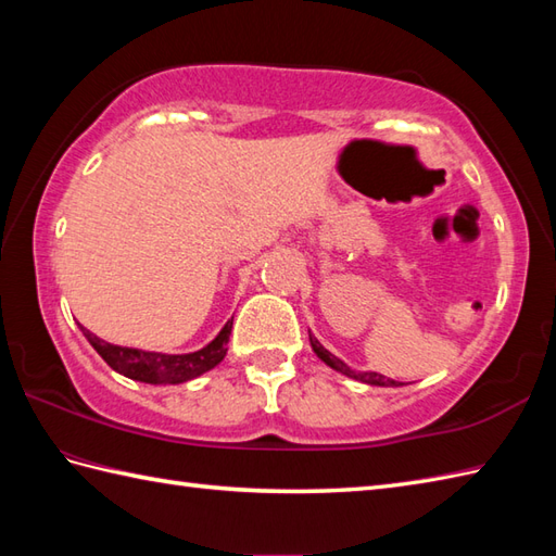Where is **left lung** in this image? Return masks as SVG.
<instances>
[{
  "label": "left lung",
  "mask_w": 556,
  "mask_h": 556,
  "mask_svg": "<svg viewBox=\"0 0 556 556\" xmlns=\"http://www.w3.org/2000/svg\"><path fill=\"white\" fill-rule=\"evenodd\" d=\"M311 344H313V351L329 365V368L344 372V375L353 377V380H361V382H365V384H377V387H394V384H396L394 380H389V377L377 375V372H353L351 368H346L344 361H339L337 356H332V353H329L315 337H311Z\"/></svg>",
  "instance_id": "obj_1"
}]
</instances>
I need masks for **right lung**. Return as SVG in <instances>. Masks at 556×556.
<instances>
[{"mask_svg": "<svg viewBox=\"0 0 556 556\" xmlns=\"http://www.w3.org/2000/svg\"><path fill=\"white\" fill-rule=\"evenodd\" d=\"M231 325H233V320L224 325L222 332L212 339L205 349L193 351V353H184V356H169V353L114 346V344H108V341H102L92 332H88L86 327H80V332L86 334L92 349L100 353L104 363H108L112 370L131 377V380L148 382V384H179V382H188V380H193V377L212 370L224 356H227V341L231 334Z\"/></svg>", "mask_w": 556, "mask_h": 556, "instance_id": "right-lung-1", "label": "right lung"}]
</instances>
